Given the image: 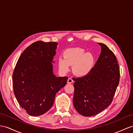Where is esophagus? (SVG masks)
<instances>
[{
    "instance_id": "34e87169",
    "label": "esophagus",
    "mask_w": 133,
    "mask_h": 133,
    "mask_svg": "<svg viewBox=\"0 0 133 133\" xmlns=\"http://www.w3.org/2000/svg\"><path fill=\"white\" fill-rule=\"evenodd\" d=\"M73 82V80L72 78H69L68 79V81H67V82L68 83H72Z\"/></svg>"
}]
</instances>
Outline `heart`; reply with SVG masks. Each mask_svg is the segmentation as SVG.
Segmentation results:
<instances>
[{"label": "heart", "mask_w": 133, "mask_h": 133, "mask_svg": "<svg viewBox=\"0 0 133 133\" xmlns=\"http://www.w3.org/2000/svg\"><path fill=\"white\" fill-rule=\"evenodd\" d=\"M95 64V57L91 52H86L81 48H70L64 52V57L58 59V65L60 70L67 72L70 65H73V72L77 76H85L93 69Z\"/></svg>", "instance_id": "b5f03b06"}]
</instances>
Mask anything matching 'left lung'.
Returning <instances> with one entry per match:
<instances>
[{
  "label": "left lung",
  "instance_id": "left-lung-1",
  "mask_svg": "<svg viewBox=\"0 0 133 133\" xmlns=\"http://www.w3.org/2000/svg\"><path fill=\"white\" fill-rule=\"evenodd\" d=\"M101 53L88 74L73 78V105L80 115H96L111 104L118 85L119 69L113 52L105 44L98 43Z\"/></svg>",
  "mask_w": 133,
  "mask_h": 133
}]
</instances>
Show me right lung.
I'll list each match as a JSON object with an SVG mask.
<instances>
[{"instance_id":"right-lung-1","label":"right lung","mask_w":133,"mask_h":133,"mask_svg":"<svg viewBox=\"0 0 133 133\" xmlns=\"http://www.w3.org/2000/svg\"><path fill=\"white\" fill-rule=\"evenodd\" d=\"M56 42L38 41L19 57L13 73L15 95L22 108L32 116H41L52 106L55 95L65 86L68 77L53 72Z\"/></svg>"}]
</instances>
